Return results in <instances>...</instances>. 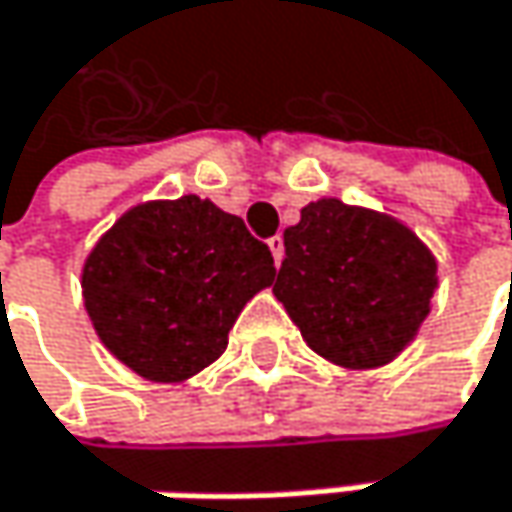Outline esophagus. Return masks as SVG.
Here are the masks:
<instances>
[{"label": "esophagus", "mask_w": 512, "mask_h": 512, "mask_svg": "<svg viewBox=\"0 0 512 512\" xmlns=\"http://www.w3.org/2000/svg\"><path fill=\"white\" fill-rule=\"evenodd\" d=\"M268 247H271V253H274V265L280 268V262H283V256H286V244H283V235H274V238L268 241Z\"/></svg>", "instance_id": "1"}]
</instances>
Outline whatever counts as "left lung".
<instances>
[{"instance_id":"left-lung-1","label":"left lung","mask_w":512,"mask_h":512,"mask_svg":"<svg viewBox=\"0 0 512 512\" xmlns=\"http://www.w3.org/2000/svg\"><path fill=\"white\" fill-rule=\"evenodd\" d=\"M274 294L303 342L333 365H389L416 339L439 286L436 256L392 215L321 197L283 232Z\"/></svg>"}]
</instances>
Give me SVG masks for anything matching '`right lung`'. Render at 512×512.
Instances as JSON below:
<instances>
[{
    "mask_svg": "<svg viewBox=\"0 0 512 512\" xmlns=\"http://www.w3.org/2000/svg\"><path fill=\"white\" fill-rule=\"evenodd\" d=\"M277 277L268 244L212 200L138 203L82 265V297L99 342L153 383L212 365L250 297Z\"/></svg>",
    "mask_w": 512,
    "mask_h": 512,
    "instance_id": "obj_1",
    "label": "right lung"
}]
</instances>
